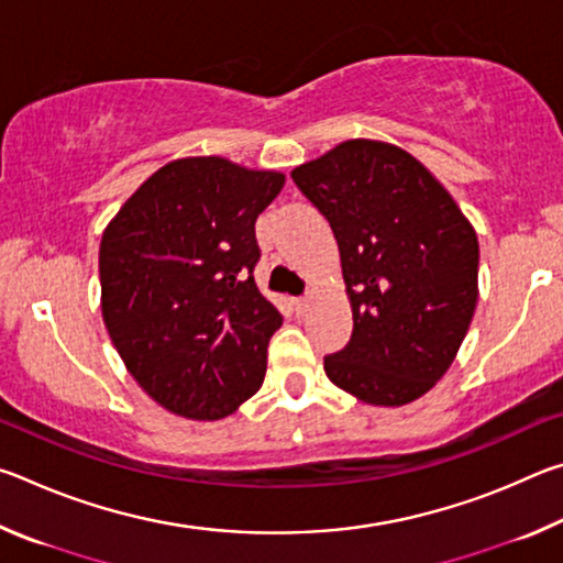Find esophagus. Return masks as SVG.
<instances>
[{
  "label": "esophagus",
  "instance_id": "34e87169",
  "mask_svg": "<svg viewBox=\"0 0 563 563\" xmlns=\"http://www.w3.org/2000/svg\"><path fill=\"white\" fill-rule=\"evenodd\" d=\"M292 305H295V312H298V316H302V312H308L310 300L308 298H295Z\"/></svg>",
  "mask_w": 563,
  "mask_h": 563
}]
</instances>
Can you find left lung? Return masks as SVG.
I'll return each mask as SVG.
<instances>
[{
	"instance_id": "obj_1",
	"label": "left lung",
	"mask_w": 563,
	"mask_h": 563,
	"mask_svg": "<svg viewBox=\"0 0 563 563\" xmlns=\"http://www.w3.org/2000/svg\"><path fill=\"white\" fill-rule=\"evenodd\" d=\"M290 176L335 233L352 305L350 342L325 357L330 383L367 405L422 397L474 316V228L430 170L383 141H345Z\"/></svg>"
}]
</instances>
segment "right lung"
Instances as JSON below:
<instances>
[{
  "mask_svg": "<svg viewBox=\"0 0 563 563\" xmlns=\"http://www.w3.org/2000/svg\"><path fill=\"white\" fill-rule=\"evenodd\" d=\"M283 184L218 156L170 161L103 231V322L133 379L170 412L221 419L263 385L283 316L253 280L255 221Z\"/></svg>",
  "mask_w": 563,
  "mask_h": 563,
  "instance_id": "1",
  "label": "right lung"
}]
</instances>
